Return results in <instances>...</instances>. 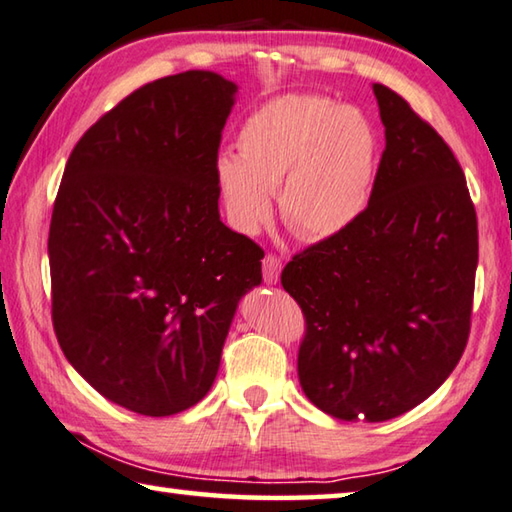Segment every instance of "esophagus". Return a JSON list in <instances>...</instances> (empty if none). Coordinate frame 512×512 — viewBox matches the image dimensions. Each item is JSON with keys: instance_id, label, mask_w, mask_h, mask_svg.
Masks as SVG:
<instances>
[{"instance_id": "esophagus-1", "label": "esophagus", "mask_w": 512, "mask_h": 512, "mask_svg": "<svg viewBox=\"0 0 512 512\" xmlns=\"http://www.w3.org/2000/svg\"><path fill=\"white\" fill-rule=\"evenodd\" d=\"M281 270H283V263L279 261V258L267 254L263 258V279L267 286H274V283H279V276H281Z\"/></svg>"}]
</instances>
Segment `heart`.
Returning a JSON list of instances; mask_svg holds the SVG:
<instances>
[{"label": "heart", "mask_w": 512, "mask_h": 512, "mask_svg": "<svg viewBox=\"0 0 512 512\" xmlns=\"http://www.w3.org/2000/svg\"><path fill=\"white\" fill-rule=\"evenodd\" d=\"M238 154L213 161L224 215L238 233L254 236L281 215L304 240L351 229L370 206L379 136L360 108L320 95H281L249 113L238 131Z\"/></svg>", "instance_id": "1"}]
</instances>
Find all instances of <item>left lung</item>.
Segmentation results:
<instances>
[{
	"label": "left lung",
	"mask_w": 512,
	"mask_h": 512,
	"mask_svg": "<svg viewBox=\"0 0 512 512\" xmlns=\"http://www.w3.org/2000/svg\"><path fill=\"white\" fill-rule=\"evenodd\" d=\"M385 152L370 206L297 254L283 290L306 315L304 395L345 422H385L431 397L463 356L479 231L447 142L374 83Z\"/></svg>",
	"instance_id": "obj_1"
}]
</instances>
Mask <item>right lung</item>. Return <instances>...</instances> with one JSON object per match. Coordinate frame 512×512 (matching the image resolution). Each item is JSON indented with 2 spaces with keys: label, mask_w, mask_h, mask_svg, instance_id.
Wrapping results in <instances>:
<instances>
[{
  "label": "right lung",
  "mask_w": 512,
  "mask_h": 512,
  "mask_svg": "<svg viewBox=\"0 0 512 512\" xmlns=\"http://www.w3.org/2000/svg\"><path fill=\"white\" fill-rule=\"evenodd\" d=\"M238 86L188 70L83 133L49 226L54 331L99 395L147 417L206 397L263 249L220 220L213 161Z\"/></svg>",
  "instance_id": "add662e5"
}]
</instances>
